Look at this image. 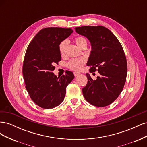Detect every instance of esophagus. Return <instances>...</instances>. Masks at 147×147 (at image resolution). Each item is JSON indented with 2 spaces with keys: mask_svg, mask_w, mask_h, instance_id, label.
Segmentation results:
<instances>
[{
  "mask_svg": "<svg viewBox=\"0 0 147 147\" xmlns=\"http://www.w3.org/2000/svg\"><path fill=\"white\" fill-rule=\"evenodd\" d=\"M74 75H75V77H77V76H78V75H80V73H79V72H74Z\"/></svg>",
  "mask_w": 147,
  "mask_h": 147,
  "instance_id": "esophagus-1",
  "label": "esophagus"
}]
</instances>
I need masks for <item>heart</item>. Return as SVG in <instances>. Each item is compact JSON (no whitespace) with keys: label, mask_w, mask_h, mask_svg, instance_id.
<instances>
[{"label":"heart","mask_w":147,"mask_h":147,"mask_svg":"<svg viewBox=\"0 0 147 147\" xmlns=\"http://www.w3.org/2000/svg\"><path fill=\"white\" fill-rule=\"evenodd\" d=\"M75 42L77 44V45L80 48H83L84 46L87 45L86 40L83 37H78L75 38ZM68 42L66 40L62 41L59 45V51L61 55H64L65 53L66 48L67 46ZM84 61L83 59H73L71 60L68 63L67 65L69 67L74 70L79 71L81 70L83 67L84 63Z\"/></svg>","instance_id":"1"}]
</instances>
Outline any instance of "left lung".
Returning <instances> with one entry per match:
<instances>
[{
	"instance_id": "8db88e82",
	"label": "left lung",
	"mask_w": 147,
	"mask_h": 147,
	"mask_svg": "<svg viewBox=\"0 0 147 147\" xmlns=\"http://www.w3.org/2000/svg\"><path fill=\"white\" fill-rule=\"evenodd\" d=\"M75 29L91 43L87 63L90 72L97 70L100 75L93 80L86 74L88 83L82 89L83 96L94 106L109 105L117 99L126 82L127 61L123 47L115 35L104 26H84Z\"/></svg>"
}]
</instances>
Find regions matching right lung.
<instances>
[{"label":"right lung","instance_id":"obj_1","mask_svg":"<svg viewBox=\"0 0 147 147\" xmlns=\"http://www.w3.org/2000/svg\"><path fill=\"white\" fill-rule=\"evenodd\" d=\"M73 32L72 29L47 28L34 37L24 56L23 75L26 89L35 104L50 109L63 102L66 87L74 78L72 72L57 77L54 65L61 59L59 43Z\"/></svg>","mask_w":147,"mask_h":147}]
</instances>
